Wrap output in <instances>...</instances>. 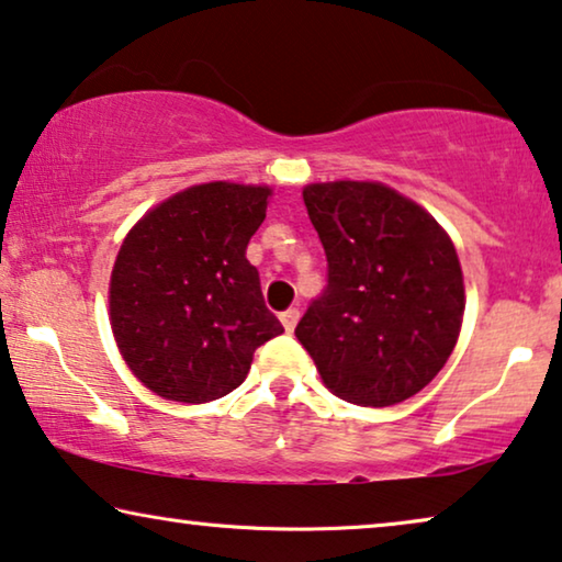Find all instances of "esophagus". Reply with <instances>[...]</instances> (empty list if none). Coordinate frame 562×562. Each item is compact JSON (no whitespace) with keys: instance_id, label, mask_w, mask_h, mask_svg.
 Returning a JSON list of instances; mask_svg holds the SVG:
<instances>
[{"instance_id":"obj_1","label":"esophagus","mask_w":562,"mask_h":562,"mask_svg":"<svg viewBox=\"0 0 562 562\" xmlns=\"http://www.w3.org/2000/svg\"><path fill=\"white\" fill-rule=\"evenodd\" d=\"M296 322H299V310H296V306H291V310L281 312V325H283V329H286V333H294Z\"/></svg>"}]
</instances>
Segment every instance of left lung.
Here are the masks:
<instances>
[{
  "label": "left lung",
  "mask_w": 562,
  "mask_h": 562,
  "mask_svg": "<svg viewBox=\"0 0 562 562\" xmlns=\"http://www.w3.org/2000/svg\"><path fill=\"white\" fill-rule=\"evenodd\" d=\"M304 204L327 256V286L299 319V342L345 402H404L458 342L465 291L450 237L383 183H312Z\"/></svg>",
  "instance_id": "obj_1"
}]
</instances>
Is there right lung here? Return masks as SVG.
<instances>
[{
	"instance_id": "right-lung-1",
	"label": "right lung",
	"mask_w": 562,
	"mask_h": 562,
	"mask_svg": "<svg viewBox=\"0 0 562 562\" xmlns=\"http://www.w3.org/2000/svg\"><path fill=\"white\" fill-rule=\"evenodd\" d=\"M271 189L212 181L166 199L122 243L110 281L117 348L158 396L204 404L240 386L281 335L245 248Z\"/></svg>"
}]
</instances>
